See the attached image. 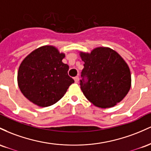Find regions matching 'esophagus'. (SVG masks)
<instances>
[{
    "instance_id": "34e87169",
    "label": "esophagus",
    "mask_w": 151,
    "mask_h": 151,
    "mask_svg": "<svg viewBox=\"0 0 151 151\" xmlns=\"http://www.w3.org/2000/svg\"><path fill=\"white\" fill-rule=\"evenodd\" d=\"M74 81H75V83H78L79 81V77L78 76H76V77L74 78Z\"/></svg>"
}]
</instances>
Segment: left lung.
Listing matches in <instances>:
<instances>
[{
  "mask_svg": "<svg viewBox=\"0 0 151 151\" xmlns=\"http://www.w3.org/2000/svg\"><path fill=\"white\" fill-rule=\"evenodd\" d=\"M80 56L85 63L81 88L86 98L102 108L121 102L131 86L130 68L124 59L106 47H98L90 53L80 52ZM85 77L87 81H84Z\"/></svg>",
  "mask_w": 151,
  "mask_h": 151,
  "instance_id": "left-lung-1",
  "label": "left lung"
}]
</instances>
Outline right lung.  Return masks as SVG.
<instances>
[{"mask_svg":"<svg viewBox=\"0 0 151 151\" xmlns=\"http://www.w3.org/2000/svg\"><path fill=\"white\" fill-rule=\"evenodd\" d=\"M65 54L53 45L35 49L23 59L18 71V84L23 96L40 107L55 104L74 80L69 66L62 62Z\"/></svg>","mask_w":151,"mask_h":151,"instance_id":"obj_1","label":"right lung"}]
</instances>
